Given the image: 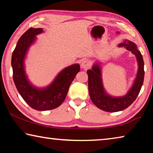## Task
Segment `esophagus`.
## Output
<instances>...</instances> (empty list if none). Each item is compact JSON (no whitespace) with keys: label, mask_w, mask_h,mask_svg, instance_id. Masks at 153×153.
<instances>
[{"label":"esophagus","mask_w":153,"mask_h":153,"mask_svg":"<svg viewBox=\"0 0 153 153\" xmlns=\"http://www.w3.org/2000/svg\"><path fill=\"white\" fill-rule=\"evenodd\" d=\"M91 65H92L91 61L90 60H88V59H86V60H84L82 62L81 66L83 69H89L90 67H91Z\"/></svg>","instance_id":"1"}]
</instances>
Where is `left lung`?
<instances>
[{
    "label": "left lung",
    "instance_id": "left-lung-1",
    "mask_svg": "<svg viewBox=\"0 0 153 153\" xmlns=\"http://www.w3.org/2000/svg\"><path fill=\"white\" fill-rule=\"evenodd\" d=\"M131 51L136 56L138 63V70L136 78L131 88L127 94L121 97H112L106 94L102 86L101 71L98 64L94 65L92 69L87 71L88 76V91L92 102L100 109L107 112H117L124 110L132 104L138 97L144 82V61L136 45L131 41L126 40L119 45Z\"/></svg>",
    "mask_w": 153,
    "mask_h": 153
}]
</instances>
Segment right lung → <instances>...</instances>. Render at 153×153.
<instances>
[{"label":"right lung","instance_id":"right-lung-1","mask_svg":"<svg viewBox=\"0 0 153 153\" xmlns=\"http://www.w3.org/2000/svg\"><path fill=\"white\" fill-rule=\"evenodd\" d=\"M42 32V28L31 27L21 36L13 52L11 65L13 78L23 99L33 109L48 111L59 107L64 101L80 67L79 64H74L65 68L45 88L38 89L30 84L25 73L24 61L28 48L36 40V36Z\"/></svg>","mask_w":153,"mask_h":153}]
</instances>
